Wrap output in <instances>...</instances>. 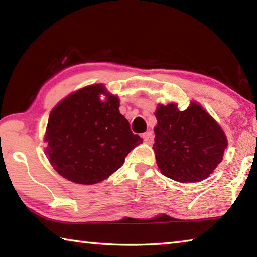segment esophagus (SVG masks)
<instances>
[{
  "instance_id": "34e87169",
  "label": "esophagus",
  "mask_w": 257,
  "mask_h": 257,
  "mask_svg": "<svg viewBox=\"0 0 257 257\" xmlns=\"http://www.w3.org/2000/svg\"><path fill=\"white\" fill-rule=\"evenodd\" d=\"M143 138H144V141L146 143H149V144H151L152 142H153V134H152V132H146L142 135Z\"/></svg>"
}]
</instances>
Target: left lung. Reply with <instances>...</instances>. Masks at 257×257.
<instances>
[{"instance_id":"left-lung-1","label":"left lung","mask_w":257,"mask_h":257,"mask_svg":"<svg viewBox=\"0 0 257 257\" xmlns=\"http://www.w3.org/2000/svg\"><path fill=\"white\" fill-rule=\"evenodd\" d=\"M153 150L162 175L179 182H198L217 167L227 149L223 130L196 103L179 111L176 104L155 112Z\"/></svg>"}]
</instances>
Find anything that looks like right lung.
I'll return each mask as SVG.
<instances>
[{"mask_svg": "<svg viewBox=\"0 0 257 257\" xmlns=\"http://www.w3.org/2000/svg\"><path fill=\"white\" fill-rule=\"evenodd\" d=\"M107 95L104 102L99 95ZM119 99L103 85L85 87L52 110L47 122L46 153L61 176L76 184L106 179L123 164L143 139L119 111Z\"/></svg>", "mask_w": 257, "mask_h": 257, "instance_id": "obj_1", "label": "right lung"}]
</instances>
